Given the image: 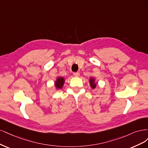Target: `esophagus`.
<instances>
[{"label":"esophagus","instance_id":"obj_1","mask_svg":"<svg viewBox=\"0 0 148 148\" xmlns=\"http://www.w3.org/2000/svg\"><path fill=\"white\" fill-rule=\"evenodd\" d=\"M73 75L75 76V77H79L80 73H78V72H77V73H74Z\"/></svg>","mask_w":148,"mask_h":148}]
</instances>
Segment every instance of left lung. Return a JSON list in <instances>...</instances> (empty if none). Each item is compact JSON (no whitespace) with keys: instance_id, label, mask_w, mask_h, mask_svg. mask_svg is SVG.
Returning <instances> with one entry per match:
<instances>
[{"instance_id":"1","label":"left lung","mask_w":148,"mask_h":148,"mask_svg":"<svg viewBox=\"0 0 148 148\" xmlns=\"http://www.w3.org/2000/svg\"><path fill=\"white\" fill-rule=\"evenodd\" d=\"M89 83L90 87L93 90L97 87V83L96 82V79H95V77H90L89 79Z\"/></svg>"}]
</instances>
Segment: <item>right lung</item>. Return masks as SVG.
Returning <instances> with one entry per match:
<instances>
[{
    "label": "right lung",
    "instance_id": "add662e5",
    "mask_svg": "<svg viewBox=\"0 0 148 148\" xmlns=\"http://www.w3.org/2000/svg\"><path fill=\"white\" fill-rule=\"evenodd\" d=\"M65 82V79L63 77H58L54 82L56 90H58L63 88Z\"/></svg>",
    "mask_w": 148,
    "mask_h": 148
}]
</instances>
